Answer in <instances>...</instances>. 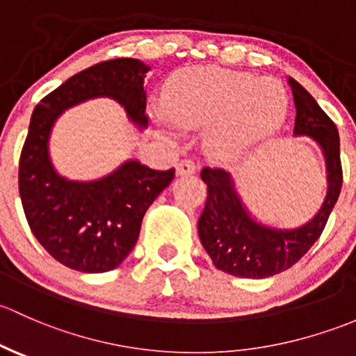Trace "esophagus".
Returning <instances> with one entry per match:
<instances>
[{"label":"esophagus","mask_w":356,"mask_h":356,"mask_svg":"<svg viewBox=\"0 0 356 356\" xmlns=\"http://www.w3.org/2000/svg\"><path fill=\"white\" fill-rule=\"evenodd\" d=\"M197 171V166L193 161L190 159H183L179 161L178 166H177V173L178 175H193Z\"/></svg>","instance_id":"esophagus-1"}]
</instances>
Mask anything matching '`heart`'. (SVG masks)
<instances>
[{"label": "heart", "instance_id": "heart-1", "mask_svg": "<svg viewBox=\"0 0 356 356\" xmlns=\"http://www.w3.org/2000/svg\"><path fill=\"white\" fill-rule=\"evenodd\" d=\"M288 96L269 76L254 79L247 72L218 67L181 70L173 76L166 106L154 108L159 123L168 115L183 128L209 124L205 142L218 154L250 147L273 134L284 120Z\"/></svg>", "mask_w": 356, "mask_h": 356}]
</instances>
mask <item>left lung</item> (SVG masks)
<instances>
[{"mask_svg":"<svg viewBox=\"0 0 356 356\" xmlns=\"http://www.w3.org/2000/svg\"><path fill=\"white\" fill-rule=\"evenodd\" d=\"M295 99V135H309L321 145L327 164V195L321 211L307 225L295 229H274L254 221L234 190L232 175L221 168L200 171L207 185V199L199 219V236L214 266L238 277L274 276L298 262L318 240L343 185L339 135L334 122L315 99L288 79Z\"/></svg>","mask_w":356,"mask_h":356,"instance_id":"left-lung-1","label":"left lung"}]
</instances>
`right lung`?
I'll use <instances>...</instances> for the list:
<instances>
[{"label": "right lung", "mask_w": 356, "mask_h": 356, "mask_svg": "<svg viewBox=\"0 0 356 356\" xmlns=\"http://www.w3.org/2000/svg\"><path fill=\"white\" fill-rule=\"evenodd\" d=\"M147 72L134 58L102 61L70 76L32 113L18 166L22 205L39 243L70 269L94 274L118 267L137 243L149 205L175 178V168L156 171L127 161L96 181H72L51 164V128L65 109L92 97L115 99L144 128Z\"/></svg>", "instance_id": "1"}]
</instances>
